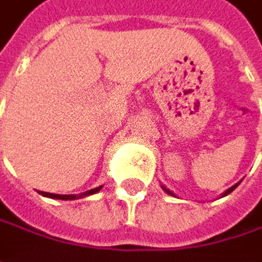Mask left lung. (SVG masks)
Here are the masks:
<instances>
[{
	"instance_id": "8db88e82",
	"label": "left lung",
	"mask_w": 262,
	"mask_h": 262,
	"mask_svg": "<svg viewBox=\"0 0 262 262\" xmlns=\"http://www.w3.org/2000/svg\"><path fill=\"white\" fill-rule=\"evenodd\" d=\"M238 184H240V181H238V183H235V184H234V186H231V187H229V189H226L225 192H224V193H222V195H221V196H226V195H229V193H231V192H232V190H234V189H235V187H237V186H238ZM162 189H163V190H165V192H166V193H168V195H171V196H176V195H174V193H172V192H171V190H169V189H168V187H165V186H163V184H162Z\"/></svg>"
}]
</instances>
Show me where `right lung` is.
Returning <instances> with one entry per match:
<instances>
[{
	"instance_id": "right-lung-1",
	"label": "right lung",
	"mask_w": 262,
	"mask_h": 262,
	"mask_svg": "<svg viewBox=\"0 0 262 262\" xmlns=\"http://www.w3.org/2000/svg\"><path fill=\"white\" fill-rule=\"evenodd\" d=\"M103 186H99L96 189H91V190H86L83 193H79V195H58V193H49V192H38L41 196H46V198H52V200H62V201H73V200H79V198H83V196H88V195H93L96 192H99Z\"/></svg>"
}]
</instances>
